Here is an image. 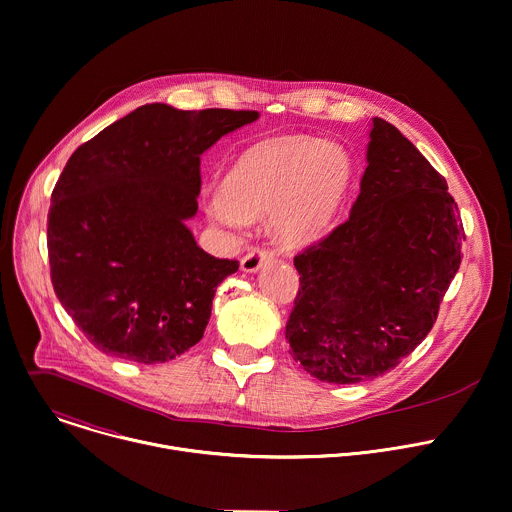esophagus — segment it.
Masks as SVG:
<instances>
[{
  "mask_svg": "<svg viewBox=\"0 0 512 512\" xmlns=\"http://www.w3.org/2000/svg\"><path fill=\"white\" fill-rule=\"evenodd\" d=\"M273 259V253L271 251H265V249H253L249 251L243 259H241V269L245 273H255L261 269L263 263L271 261Z\"/></svg>",
  "mask_w": 512,
  "mask_h": 512,
  "instance_id": "obj_1",
  "label": "esophagus"
}]
</instances>
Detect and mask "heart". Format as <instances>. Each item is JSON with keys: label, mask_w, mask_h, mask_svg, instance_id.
Returning a JSON list of instances; mask_svg holds the SVG:
<instances>
[{"label": "heart", "mask_w": 512, "mask_h": 512, "mask_svg": "<svg viewBox=\"0 0 512 512\" xmlns=\"http://www.w3.org/2000/svg\"><path fill=\"white\" fill-rule=\"evenodd\" d=\"M350 177L352 162L339 144L273 138L249 148L203 205L209 221L229 233L245 231L251 217L271 215L283 245H303L327 229Z\"/></svg>", "instance_id": "heart-1"}]
</instances>
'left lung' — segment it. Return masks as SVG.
Masks as SVG:
<instances>
[{
    "instance_id": "obj_1",
    "label": "left lung",
    "mask_w": 512,
    "mask_h": 512,
    "mask_svg": "<svg viewBox=\"0 0 512 512\" xmlns=\"http://www.w3.org/2000/svg\"><path fill=\"white\" fill-rule=\"evenodd\" d=\"M370 126L350 219L293 261L299 293L285 337L293 360L329 384L374 380L412 354L462 257L444 177L396 126Z\"/></svg>"
}]
</instances>
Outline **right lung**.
<instances>
[{"mask_svg":"<svg viewBox=\"0 0 512 512\" xmlns=\"http://www.w3.org/2000/svg\"><path fill=\"white\" fill-rule=\"evenodd\" d=\"M255 110L144 104L76 148L52 193L54 291L102 354L164 364L201 342L217 285L237 261L205 253L201 154Z\"/></svg>","mask_w":512,"mask_h":512,"instance_id":"right-lung-1","label":"right lung"}]
</instances>
